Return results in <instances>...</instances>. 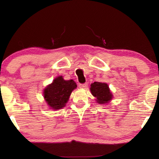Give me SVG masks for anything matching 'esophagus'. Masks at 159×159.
I'll return each instance as SVG.
<instances>
[{
  "label": "esophagus",
  "instance_id": "34e87169",
  "mask_svg": "<svg viewBox=\"0 0 159 159\" xmlns=\"http://www.w3.org/2000/svg\"><path fill=\"white\" fill-rule=\"evenodd\" d=\"M79 88H85L88 87V83H80V84L79 85Z\"/></svg>",
  "mask_w": 159,
  "mask_h": 159
}]
</instances>
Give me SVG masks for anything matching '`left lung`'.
<instances>
[{
	"label": "left lung",
	"mask_w": 159,
	"mask_h": 159,
	"mask_svg": "<svg viewBox=\"0 0 159 159\" xmlns=\"http://www.w3.org/2000/svg\"><path fill=\"white\" fill-rule=\"evenodd\" d=\"M90 86L91 93L97 98L96 101L99 104L107 103L111 99L112 95L107 83L94 82Z\"/></svg>",
	"instance_id": "8db88e82"
}]
</instances>
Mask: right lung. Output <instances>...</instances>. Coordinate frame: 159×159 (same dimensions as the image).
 I'll list each match as a JSON object with an SVG mask.
<instances>
[{
	"mask_svg": "<svg viewBox=\"0 0 159 159\" xmlns=\"http://www.w3.org/2000/svg\"><path fill=\"white\" fill-rule=\"evenodd\" d=\"M77 87L73 80H65L59 76L44 90V98L48 105L53 109H60L65 106L73 90Z\"/></svg>",
	"mask_w": 159,
	"mask_h": 159,
	"instance_id": "add662e5",
	"label": "right lung"
}]
</instances>
